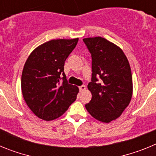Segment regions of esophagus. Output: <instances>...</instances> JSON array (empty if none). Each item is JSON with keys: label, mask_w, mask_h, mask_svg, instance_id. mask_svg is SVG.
Here are the masks:
<instances>
[{"label": "esophagus", "mask_w": 156, "mask_h": 156, "mask_svg": "<svg viewBox=\"0 0 156 156\" xmlns=\"http://www.w3.org/2000/svg\"><path fill=\"white\" fill-rule=\"evenodd\" d=\"M80 92L82 91H84L85 90H86V86L85 85H82V86L80 87Z\"/></svg>", "instance_id": "obj_1"}]
</instances>
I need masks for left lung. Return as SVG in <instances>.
Returning a JSON list of instances; mask_svg holds the SVG:
<instances>
[{
  "mask_svg": "<svg viewBox=\"0 0 156 156\" xmlns=\"http://www.w3.org/2000/svg\"><path fill=\"white\" fill-rule=\"evenodd\" d=\"M83 42L92 58L91 82L87 85L92 98L85 107L94 119L110 122L120 116L131 100L130 66L122 49L108 40L88 37Z\"/></svg>",
  "mask_w": 156,
  "mask_h": 156,
  "instance_id": "left-lung-1",
  "label": "left lung"
}]
</instances>
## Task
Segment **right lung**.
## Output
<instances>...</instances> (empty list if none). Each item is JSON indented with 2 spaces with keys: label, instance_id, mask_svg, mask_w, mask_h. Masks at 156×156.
I'll list each match as a JSON object with an SVG mask.
<instances>
[{
  "label": "right lung",
  "instance_id": "obj_1",
  "mask_svg": "<svg viewBox=\"0 0 156 156\" xmlns=\"http://www.w3.org/2000/svg\"><path fill=\"white\" fill-rule=\"evenodd\" d=\"M78 40L49 41L36 48L27 59L22 73V93L29 108L40 119H57L76 99L79 88L67 83L64 65Z\"/></svg>",
  "mask_w": 156,
  "mask_h": 156
}]
</instances>
